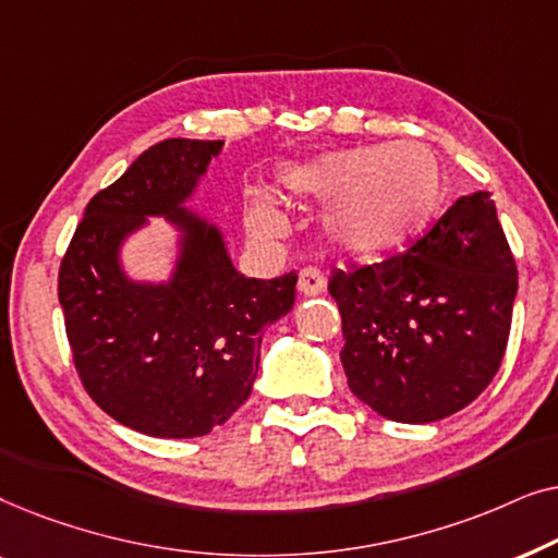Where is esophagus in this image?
<instances>
[{
    "instance_id": "34e87169",
    "label": "esophagus",
    "mask_w": 558,
    "mask_h": 558,
    "mask_svg": "<svg viewBox=\"0 0 558 558\" xmlns=\"http://www.w3.org/2000/svg\"><path fill=\"white\" fill-rule=\"evenodd\" d=\"M296 289H300V294L304 296H315L325 289V279L323 274H319L317 269H302L300 271V281H296Z\"/></svg>"
}]
</instances>
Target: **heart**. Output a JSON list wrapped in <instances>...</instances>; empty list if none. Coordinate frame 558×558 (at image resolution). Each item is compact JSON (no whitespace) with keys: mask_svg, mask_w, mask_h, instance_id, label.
Segmentation results:
<instances>
[{"mask_svg":"<svg viewBox=\"0 0 558 558\" xmlns=\"http://www.w3.org/2000/svg\"><path fill=\"white\" fill-rule=\"evenodd\" d=\"M281 203L317 205L323 235L353 262H378L411 246L439 218L447 180L434 151L418 144L332 149L281 167L274 180ZM251 235L269 241L284 231V216L266 197L246 205Z\"/></svg>","mask_w":558,"mask_h":558,"instance_id":"heart-1","label":"heart"}]
</instances>
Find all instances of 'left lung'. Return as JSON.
<instances>
[{
    "label": "left lung",
    "mask_w": 558,
    "mask_h": 558,
    "mask_svg": "<svg viewBox=\"0 0 558 558\" xmlns=\"http://www.w3.org/2000/svg\"><path fill=\"white\" fill-rule=\"evenodd\" d=\"M515 292L490 193L460 197L407 254L335 271L350 391L391 422L452 416L498 373Z\"/></svg>",
    "instance_id": "obj_1"
}]
</instances>
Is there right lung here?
Segmentation results:
<instances>
[{"label":"right lung","instance_id":"obj_1","mask_svg":"<svg viewBox=\"0 0 558 558\" xmlns=\"http://www.w3.org/2000/svg\"><path fill=\"white\" fill-rule=\"evenodd\" d=\"M223 142L165 140L88 203L58 277L75 371L98 407L129 429L203 437L251 396L262 338L294 307L296 274L248 279L220 228L187 208ZM165 217L171 277L134 280L125 241Z\"/></svg>","mask_w":558,"mask_h":558}]
</instances>
